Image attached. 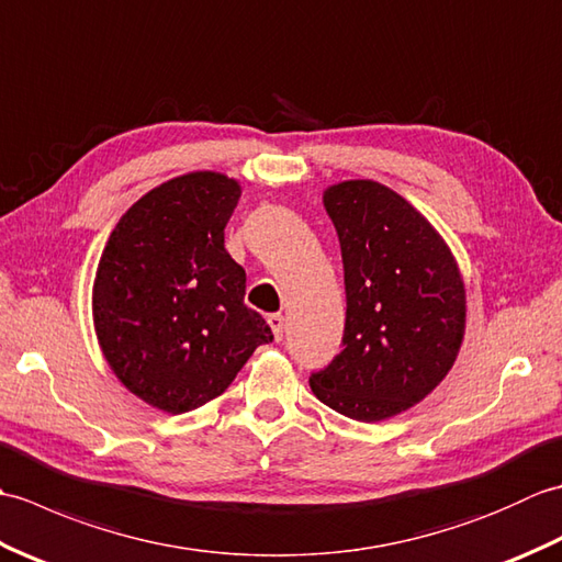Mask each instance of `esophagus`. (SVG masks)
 Returning <instances> with one entry per match:
<instances>
[{
  "instance_id": "34e87169",
  "label": "esophagus",
  "mask_w": 562,
  "mask_h": 562,
  "mask_svg": "<svg viewBox=\"0 0 562 562\" xmlns=\"http://www.w3.org/2000/svg\"><path fill=\"white\" fill-rule=\"evenodd\" d=\"M268 324L272 328V336L274 340H282V333H284V316L282 314H270L268 316Z\"/></svg>"
}]
</instances>
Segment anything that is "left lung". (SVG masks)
<instances>
[{
	"label": "left lung",
	"instance_id": "1",
	"mask_svg": "<svg viewBox=\"0 0 562 562\" xmlns=\"http://www.w3.org/2000/svg\"><path fill=\"white\" fill-rule=\"evenodd\" d=\"M345 270L342 350L308 384L321 403L379 423L420 403L457 360L465 290L435 226L376 181L330 186Z\"/></svg>",
	"mask_w": 562,
	"mask_h": 562
}]
</instances>
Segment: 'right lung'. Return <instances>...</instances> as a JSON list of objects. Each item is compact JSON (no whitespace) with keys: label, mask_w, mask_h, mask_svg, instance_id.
<instances>
[{"label":"right lung","mask_w":562,"mask_h":562,"mask_svg":"<svg viewBox=\"0 0 562 562\" xmlns=\"http://www.w3.org/2000/svg\"><path fill=\"white\" fill-rule=\"evenodd\" d=\"M241 198L234 178L195 171L149 190L109 238L93 280V326L115 376L164 413L222 396L272 330L244 304L246 272L224 248Z\"/></svg>","instance_id":"1"}]
</instances>
